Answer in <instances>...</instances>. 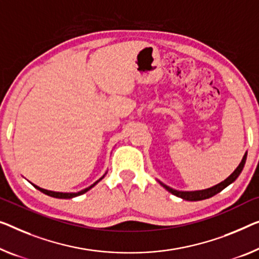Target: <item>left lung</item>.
Segmentation results:
<instances>
[{
    "label": "left lung",
    "instance_id": "1",
    "mask_svg": "<svg viewBox=\"0 0 259 259\" xmlns=\"http://www.w3.org/2000/svg\"><path fill=\"white\" fill-rule=\"evenodd\" d=\"M245 159H246V153L244 154V157H243L242 161L238 165L237 168L235 169V171L231 173V175L227 178L225 181H222V183H220L219 185H215L214 187H210V188H207V190H203V191H194V192H180V191H176L173 190V188L166 186V185L161 184V186L166 188V190L172 193L173 195L176 196H179V198L184 199V200H187V201H200V200H204V199H208V198H211V196H214L215 194H218V193L221 192L222 190H225V188L230 185L231 183H234L235 180L237 179V177L240 176V173L242 172L243 167H244V164H245Z\"/></svg>",
    "mask_w": 259,
    "mask_h": 259
}]
</instances>
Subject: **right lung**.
Listing matches in <instances>:
<instances>
[{
	"instance_id": "right-lung-1",
	"label": "right lung",
	"mask_w": 259,
	"mask_h": 259,
	"mask_svg": "<svg viewBox=\"0 0 259 259\" xmlns=\"http://www.w3.org/2000/svg\"><path fill=\"white\" fill-rule=\"evenodd\" d=\"M103 178V177H102ZM101 178V179H102ZM101 179H99L98 181H96V183H94L92 185V186H90V187H87V188H84V190H82V191H80V192H78V193H60V192H52V191H48V190H43V188H40V187H38V186H36V185H33L34 187L37 188V190H39L40 192H43L44 194H46V195H50V196H52V198H58V199H72V198H75V196H78V195H81V194H83V193H86L87 191H90L92 187H94L96 184L99 183L100 180Z\"/></svg>"
}]
</instances>
